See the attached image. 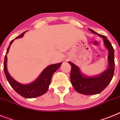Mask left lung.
Here are the masks:
<instances>
[{"label":"left lung","mask_w":120,"mask_h":120,"mask_svg":"<svg viewBox=\"0 0 120 120\" xmlns=\"http://www.w3.org/2000/svg\"><path fill=\"white\" fill-rule=\"evenodd\" d=\"M89 30L103 38L104 45L108 51V66L106 70L99 75L90 76L82 73L79 67L75 64L68 62L71 66L70 80L72 85L76 91L85 95H93L101 93L112 80L115 70L114 50L109 41L105 36L98 34L91 29Z\"/></svg>","instance_id":"left-lung-1"}]
</instances>
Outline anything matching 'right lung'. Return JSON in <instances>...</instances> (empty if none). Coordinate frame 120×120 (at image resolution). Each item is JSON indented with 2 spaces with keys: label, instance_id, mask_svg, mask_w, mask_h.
<instances>
[{
  "label": "right lung",
  "instance_id": "right-lung-1",
  "mask_svg": "<svg viewBox=\"0 0 120 120\" xmlns=\"http://www.w3.org/2000/svg\"><path fill=\"white\" fill-rule=\"evenodd\" d=\"M26 32H23L20 35L18 36L15 38L11 41L9 47L7 49L5 57L4 72H5L6 79L8 80L10 85L11 86V87L18 94L26 98H35V97L42 96L47 92L49 87V85L50 84L51 79H52L53 73L60 67L62 64V62L55 64L47 66L43 71L41 72L40 76L38 77V78H37V79L28 84H23V83H20L15 80L13 77H11V76L9 75L8 70H7V56L6 55L9 52L11 45L13 43L14 40L22 38Z\"/></svg>",
  "mask_w": 120,
  "mask_h": 120
}]
</instances>
